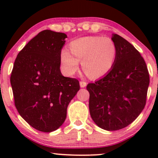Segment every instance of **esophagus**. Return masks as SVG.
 Segmentation results:
<instances>
[{
    "label": "esophagus",
    "mask_w": 158,
    "mask_h": 158,
    "mask_svg": "<svg viewBox=\"0 0 158 158\" xmlns=\"http://www.w3.org/2000/svg\"><path fill=\"white\" fill-rule=\"evenodd\" d=\"M79 84H80L81 88H85V87L87 85V83L84 81H81L80 82H79Z\"/></svg>",
    "instance_id": "esophagus-1"
}]
</instances>
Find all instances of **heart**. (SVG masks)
<instances>
[{"label": "heart", "instance_id": "b5f03b06", "mask_svg": "<svg viewBox=\"0 0 158 158\" xmlns=\"http://www.w3.org/2000/svg\"><path fill=\"white\" fill-rule=\"evenodd\" d=\"M68 50H63L60 59L68 75L73 76L79 70L81 60L83 70L90 78L98 79L111 70L117 49L111 39L101 36H86L72 41Z\"/></svg>", "mask_w": 158, "mask_h": 158}]
</instances>
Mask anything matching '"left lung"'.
<instances>
[{
  "label": "left lung",
  "mask_w": 158,
  "mask_h": 158,
  "mask_svg": "<svg viewBox=\"0 0 158 158\" xmlns=\"http://www.w3.org/2000/svg\"><path fill=\"white\" fill-rule=\"evenodd\" d=\"M117 49L111 70L87 85L89 110L94 122L107 131L128 126L146 106L149 74L140 53L128 41L113 34Z\"/></svg>",
  "instance_id": "left-lung-1"
}]
</instances>
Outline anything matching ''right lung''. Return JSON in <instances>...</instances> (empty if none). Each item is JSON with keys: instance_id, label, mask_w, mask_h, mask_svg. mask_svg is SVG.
I'll list each match as a JSON object with an SVG mask.
<instances>
[{"instance_id": "right-lung-1", "label": "right lung", "mask_w": 158, "mask_h": 158, "mask_svg": "<svg viewBox=\"0 0 158 158\" xmlns=\"http://www.w3.org/2000/svg\"><path fill=\"white\" fill-rule=\"evenodd\" d=\"M68 37L43 30L16 57L10 82L15 106L21 117L42 132L56 131L64 122L67 108L79 90L74 78L60 70V53Z\"/></svg>"}]
</instances>
